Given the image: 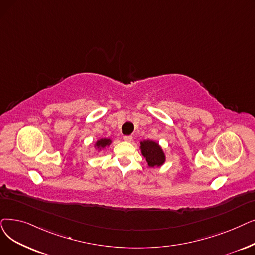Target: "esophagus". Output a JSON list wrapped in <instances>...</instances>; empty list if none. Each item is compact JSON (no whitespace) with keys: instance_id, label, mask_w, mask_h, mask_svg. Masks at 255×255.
Returning <instances> with one entry per match:
<instances>
[{"instance_id":"esophagus-1","label":"esophagus","mask_w":255,"mask_h":255,"mask_svg":"<svg viewBox=\"0 0 255 255\" xmlns=\"http://www.w3.org/2000/svg\"><path fill=\"white\" fill-rule=\"evenodd\" d=\"M123 138H124L125 141H131L132 140V136L131 135H125Z\"/></svg>"}]
</instances>
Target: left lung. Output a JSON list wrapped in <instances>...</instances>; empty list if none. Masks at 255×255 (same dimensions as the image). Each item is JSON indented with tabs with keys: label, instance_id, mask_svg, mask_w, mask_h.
Returning <instances> with one entry per match:
<instances>
[{
	"label": "left lung",
	"instance_id": "left-lung-1",
	"mask_svg": "<svg viewBox=\"0 0 255 255\" xmlns=\"http://www.w3.org/2000/svg\"><path fill=\"white\" fill-rule=\"evenodd\" d=\"M140 150L142 156L146 158L150 168L160 167L164 163L165 155L158 142L150 139L140 141Z\"/></svg>",
	"mask_w": 255,
	"mask_h": 255
}]
</instances>
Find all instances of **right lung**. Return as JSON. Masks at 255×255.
I'll use <instances>...</instances> for the list:
<instances>
[{
    "label": "right lung",
    "instance_id": "obj_1",
    "mask_svg": "<svg viewBox=\"0 0 255 255\" xmlns=\"http://www.w3.org/2000/svg\"><path fill=\"white\" fill-rule=\"evenodd\" d=\"M110 143H112V139H109V138H101V139H99V140L96 141L95 147H97L99 150H101V149H104L107 146H109Z\"/></svg>",
    "mask_w": 255,
    "mask_h": 255
}]
</instances>
